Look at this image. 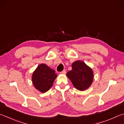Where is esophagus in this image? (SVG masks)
Wrapping results in <instances>:
<instances>
[{
	"instance_id": "1",
	"label": "esophagus",
	"mask_w": 124,
	"mask_h": 124,
	"mask_svg": "<svg viewBox=\"0 0 124 124\" xmlns=\"http://www.w3.org/2000/svg\"><path fill=\"white\" fill-rule=\"evenodd\" d=\"M61 74H66V70H63L61 72Z\"/></svg>"
}]
</instances>
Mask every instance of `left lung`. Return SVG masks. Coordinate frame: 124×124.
Listing matches in <instances>:
<instances>
[{"label": "left lung", "mask_w": 124, "mask_h": 124, "mask_svg": "<svg viewBox=\"0 0 124 124\" xmlns=\"http://www.w3.org/2000/svg\"><path fill=\"white\" fill-rule=\"evenodd\" d=\"M68 78L76 89L85 91L91 85L93 72L84 62L77 61L72 64V69L67 73Z\"/></svg>", "instance_id": "obj_1"}]
</instances>
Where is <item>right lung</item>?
I'll return each mask as SVG.
<instances>
[{"label":"right lung","instance_id":"right-lung-1","mask_svg":"<svg viewBox=\"0 0 124 124\" xmlns=\"http://www.w3.org/2000/svg\"><path fill=\"white\" fill-rule=\"evenodd\" d=\"M57 74L54 70L45 64L37 67L32 75V82L36 88L42 93H45L52 87Z\"/></svg>","mask_w":124,"mask_h":124}]
</instances>
